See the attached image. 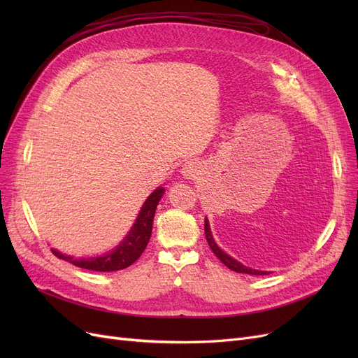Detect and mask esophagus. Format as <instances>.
I'll return each instance as SVG.
<instances>
[{"instance_id":"esophagus-1","label":"esophagus","mask_w":358,"mask_h":358,"mask_svg":"<svg viewBox=\"0 0 358 358\" xmlns=\"http://www.w3.org/2000/svg\"><path fill=\"white\" fill-rule=\"evenodd\" d=\"M201 173V167L196 161H187L182 166V175L187 179H197V176Z\"/></svg>"}]
</instances>
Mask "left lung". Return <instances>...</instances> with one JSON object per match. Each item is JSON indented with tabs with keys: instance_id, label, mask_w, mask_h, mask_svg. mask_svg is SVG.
I'll list each match as a JSON object with an SVG mask.
<instances>
[{
	"instance_id": "left-lung-1",
	"label": "left lung",
	"mask_w": 358,
	"mask_h": 358,
	"mask_svg": "<svg viewBox=\"0 0 358 358\" xmlns=\"http://www.w3.org/2000/svg\"><path fill=\"white\" fill-rule=\"evenodd\" d=\"M204 234H206V241H208L212 252L218 257L221 262L229 267L230 270H233V272H237V273H246V275H268V272H264V270H257V268H251V267H246L243 266L241 262H237V259H234L233 257H230L227 252H224L222 249L216 245L213 236H212V231H210V225H209V221L208 218H204Z\"/></svg>"
}]
</instances>
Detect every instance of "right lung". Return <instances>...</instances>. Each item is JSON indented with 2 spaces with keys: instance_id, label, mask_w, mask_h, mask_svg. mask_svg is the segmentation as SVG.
<instances>
[{
  "instance_id": "obj_1",
  "label": "right lung",
  "mask_w": 358,
  "mask_h": 358,
  "mask_svg": "<svg viewBox=\"0 0 358 358\" xmlns=\"http://www.w3.org/2000/svg\"><path fill=\"white\" fill-rule=\"evenodd\" d=\"M164 191L166 189L162 187L154 189V192L143 203L142 209H140L133 227L124 237V241L115 246L110 252L99 257L74 258L52 248L53 255H57L58 258L64 259V262H69L80 268L94 270V272H116V270H122L131 266L146 249L150 234H152V224L157 206L161 197L164 196Z\"/></svg>"
}]
</instances>
